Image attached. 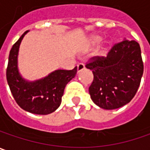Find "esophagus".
<instances>
[{
    "mask_svg": "<svg viewBox=\"0 0 150 150\" xmlns=\"http://www.w3.org/2000/svg\"><path fill=\"white\" fill-rule=\"evenodd\" d=\"M84 69H85V65H84L83 64H79L77 65V72L80 73L81 71L83 70Z\"/></svg>",
    "mask_w": 150,
    "mask_h": 150,
    "instance_id": "1",
    "label": "esophagus"
}]
</instances>
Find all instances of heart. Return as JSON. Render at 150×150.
Returning <instances> with one entry per match:
<instances>
[{"label":"heart","instance_id":"1","mask_svg":"<svg viewBox=\"0 0 150 150\" xmlns=\"http://www.w3.org/2000/svg\"><path fill=\"white\" fill-rule=\"evenodd\" d=\"M103 40V37L100 35H93L89 37V39L87 40V44L89 47H95L98 46L101 43ZM107 47V46H106Z\"/></svg>","mask_w":150,"mask_h":150}]
</instances>
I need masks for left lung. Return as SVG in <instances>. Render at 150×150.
I'll return each instance as SVG.
<instances>
[{
  "mask_svg": "<svg viewBox=\"0 0 150 150\" xmlns=\"http://www.w3.org/2000/svg\"><path fill=\"white\" fill-rule=\"evenodd\" d=\"M86 67L92 70L89 93L93 103L104 110L126 105L135 96L144 73L139 44L124 39L115 45L107 57H96Z\"/></svg>",
  "mask_w": 150,
  "mask_h": 150,
  "instance_id": "1",
  "label": "left lung"
}]
</instances>
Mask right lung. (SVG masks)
Listing matches in <instances>:
<instances>
[{"label": "right lung", "instance_id": "add662e5", "mask_svg": "<svg viewBox=\"0 0 150 150\" xmlns=\"http://www.w3.org/2000/svg\"><path fill=\"white\" fill-rule=\"evenodd\" d=\"M26 31L10 51L6 69V80L15 101L23 110L35 115H48L60 106L62 96L68 82L77 73V67L72 70L57 69L47 76L28 81L18 70V51Z\"/></svg>", "mask_w": 150, "mask_h": 150}]
</instances>
